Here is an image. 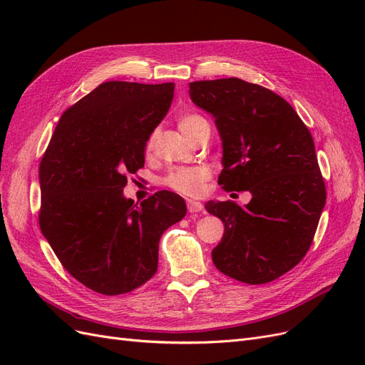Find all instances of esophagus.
Listing matches in <instances>:
<instances>
[{
    "label": "esophagus",
    "mask_w": 365,
    "mask_h": 365,
    "mask_svg": "<svg viewBox=\"0 0 365 365\" xmlns=\"http://www.w3.org/2000/svg\"><path fill=\"white\" fill-rule=\"evenodd\" d=\"M202 208H204V205H202L201 202H197V201H192V200L187 201V210H189L190 213H197V212H201Z\"/></svg>",
    "instance_id": "1"
}]
</instances>
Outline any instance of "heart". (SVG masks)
Segmentation results:
<instances>
[{
    "label": "heart",
    "mask_w": 365,
    "mask_h": 365,
    "mask_svg": "<svg viewBox=\"0 0 365 365\" xmlns=\"http://www.w3.org/2000/svg\"><path fill=\"white\" fill-rule=\"evenodd\" d=\"M204 118L195 114H187L182 115L178 121V126L184 135L190 132V129L202 121ZM155 134H152L146 143V153L150 155L155 148ZM210 170L204 165H195V168H180L172 170L168 176H165V185H169L170 189L184 193V195H200L204 190V184L208 180Z\"/></svg>",
    "instance_id": "1"
}]
</instances>
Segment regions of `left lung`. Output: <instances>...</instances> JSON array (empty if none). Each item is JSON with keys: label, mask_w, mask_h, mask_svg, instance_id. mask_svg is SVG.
I'll list each match as a JSON object with an SVG mask.
<instances>
[{"label": "left lung", "mask_w": 365, "mask_h": 365, "mask_svg": "<svg viewBox=\"0 0 365 365\" xmlns=\"http://www.w3.org/2000/svg\"><path fill=\"white\" fill-rule=\"evenodd\" d=\"M189 94L222 141L217 182L251 193L244 207L205 204L225 227L215 267L250 284L279 279L304 257L326 204L311 132L283 97L237 77L190 82Z\"/></svg>", "instance_id": "8db88e82"}]
</instances>
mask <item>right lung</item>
Here are the masks:
<instances>
[{"label": "right lung", "mask_w": 365, "mask_h": 365, "mask_svg": "<svg viewBox=\"0 0 365 365\" xmlns=\"http://www.w3.org/2000/svg\"><path fill=\"white\" fill-rule=\"evenodd\" d=\"M175 85L105 82L65 111L39 165L43 237L86 288L118 295L158 268L160 237L185 216L182 197L157 192L134 205L126 175L145 165L146 143Z\"/></svg>", "instance_id": "add662e5"}]
</instances>
